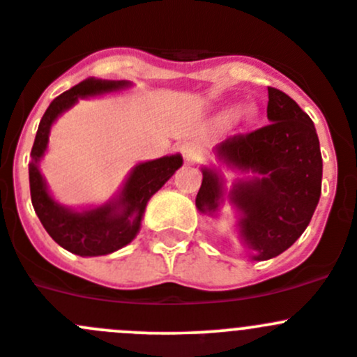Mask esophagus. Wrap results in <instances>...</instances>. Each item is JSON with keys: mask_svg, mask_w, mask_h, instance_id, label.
I'll use <instances>...</instances> for the list:
<instances>
[{"mask_svg": "<svg viewBox=\"0 0 357 357\" xmlns=\"http://www.w3.org/2000/svg\"><path fill=\"white\" fill-rule=\"evenodd\" d=\"M182 155H184V161L188 162L189 166L196 165V162L200 161V157H202V150L200 146L195 145V143H184L181 149Z\"/></svg>", "mask_w": 357, "mask_h": 357, "instance_id": "1", "label": "esophagus"}]
</instances>
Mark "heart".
<instances>
[{
	"label": "heart",
	"instance_id": "obj_1",
	"mask_svg": "<svg viewBox=\"0 0 357 357\" xmlns=\"http://www.w3.org/2000/svg\"><path fill=\"white\" fill-rule=\"evenodd\" d=\"M237 110L239 111L238 114L236 113ZM235 116H237V120H243V122L246 123H253L255 120L258 119V107L244 106L238 109V107L235 106H227L215 114V123H219V126H227V123H230Z\"/></svg>",
	"mask_w": 357,
	"mask_h": 357
}]
</instances>
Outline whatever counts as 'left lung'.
I'll list each match as a JSON object with an SVG mask.
<instances>
[{
    "mask_svg": "<svg viewBox=\"0 0 357 357\" xmlns=\"http://www.w3.org/2000/svg\"><path fill=\"white\" fill-rule=\"evenodd\" d=\"M269 126L215 145L214 155L244 175L227 191L221 169L202 166L200 214L218 218L225 198L237 212V234L253 260L289 250L312 221L322 191V155L315 126L287 93L267 88Z\"/></svg>",
    "mask_w": 357,
    "mask_h": 357,
    "instance_id": "left-lung-1",
    "label": "left lung"
}]
</instances>
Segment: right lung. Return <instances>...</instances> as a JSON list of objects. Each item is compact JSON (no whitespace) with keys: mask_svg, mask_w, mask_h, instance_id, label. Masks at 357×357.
<instances>
[{"mask_svg":"<svg viewBox=\"0 0 357 357\" xmlns=\"http://www.w3.org/2000/svg\"><path fill=\"white\" fill-rule=\"evenodd\" d=\"M130 86V81L88 77L52 100L38 123L31 149V161L28 166L31 204L42 227L51 235L52 241L60 244L63 250L79 257L109 255L132 243V238L142 228V219L149 200L184 162L181 153L138 162L129 172L120 191L102 205L72 208L52 198L40 173V161L47 152L52 123L65 111L76 106L79 99L116 93Z\"/></svg>","mask_w":357,"mask_h":357,"instance_id":"add662e5","label":"right lung"}]
</instances>
